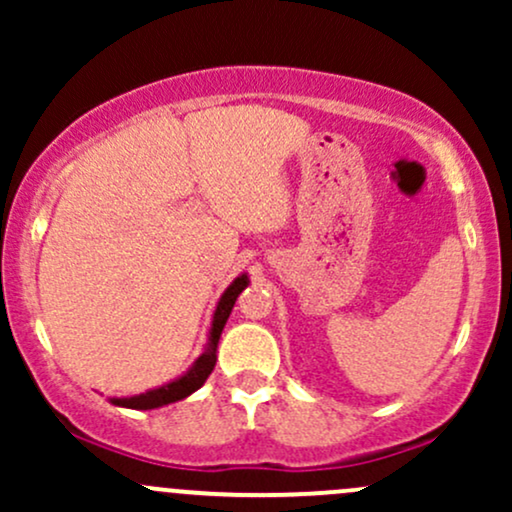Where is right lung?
I'll return each mask as SVG.
<instances>
[{
	"instance_id": "right-lung-1",
	"label": "right lung",
	"mask_w": 512,
	"mask_h": 512,
	"mask_svg": "<svg viewBox=\"0 0 512 512\" xmlns=\"http://www.w3.org/2000/svg\"><path fill=\"white\" fill-rule=\"evenodd\" d=\"M248 284H250L248 274H240L238 279L233 281L226 291H223V296L219 298V305H216V310H214V320H211L207 349L202 351V356L192 363V368L187 370L185 375H180V378L173 380V383L144 392V395L113 397L110 402L117 404V407H127V409H158V407H163V404H173V402H178V399L190 397L192 392L199 390V387L207 383L211 370H214V366H216V346H219L223 325H226L228 315H231V310H233V305H236V298L240 296V291H243Z\"/></svg>"
}]
</instances>
